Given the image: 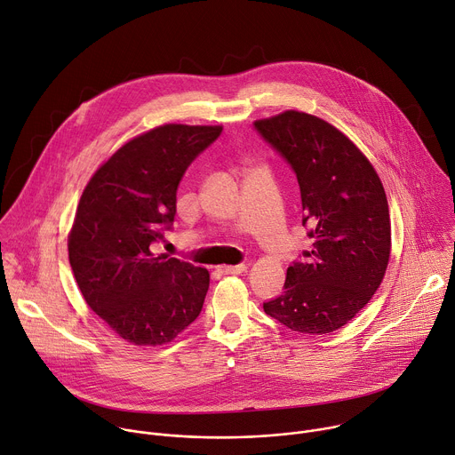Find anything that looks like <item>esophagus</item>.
<instances>
[{"instance_id": "34e87169", "label": "esophagus", "mask_w": 455, "mask_h": 455, "mask_svg": "<svg viewBox=\"0 0 455 455\" xmlns=\"http://www.w3.org/2000/svg\"><path fill=\"white\" fill-rule=\"evenodd\" d=\"M246 270L244 265H235V267H218V272L221 275H237V274H243Z\"/></svg>"}]
</instances>
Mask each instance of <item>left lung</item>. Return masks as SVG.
Here are the masks:
<instances>
[{"mask_svg": "<svg viewBox=\"0 0 455 455\" xmlns=\"http://www.w3.org/2000/svg\"><path fill=\"white\" fill-rule=\"evenodd\" d=\"M253 127L295 172L311 237V250L288 267L284 291L263 302L265 313L291 331L331 333L371 300L385 275L391 216L383 185L326 120L284 111Z\"/></svg>", "mask_w": 455, "mask_h": 455, "instance_id": "left-lung-1", "label": "left lung"}]
</instances>
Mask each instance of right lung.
I'll list each match as a JSON object with an SVG mask.
<instances>
[{"mask_svg":"<svg viewBox=\"0 0 455 455\" xmlns=\"http://www.w3.org/2000/svg\"><path fill=\"white\" fill-rule=\"evenodd\" d=\"M221 125L165 124L122 146L86 185L68 239L88 306L124 340L171 342L202 313L209 272L153 253L172 228L176 190Z\"/></svg>","mask_w":455,"mask_h":455,"instance_id":"1","label":"right lung"}]
</instances>
